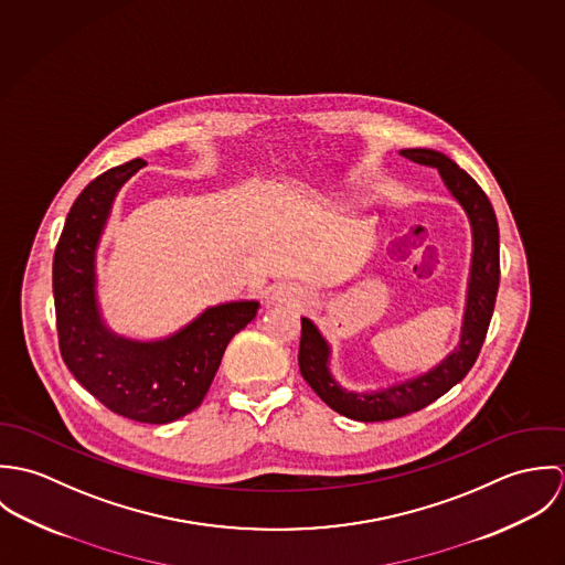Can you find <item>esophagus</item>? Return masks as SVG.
I'll return each instance as SVG.
<instances>
[{"label": "esophagus", "instance_id": "obj_1", "mask_svg": "<svg viewBox=\"0 0 565 565\" xmlns=\"http://www.w3.org/2000/svg\"><path fill=\"white\" fill-rule=\"evenodd\" d=\"M305 298H307V294H305V289L298 287V285H282V287H278L276 294H274V300L285 302V305H300Z\"/></svg>", "mask_w": 565, "mask_h": 565}]
</instances>
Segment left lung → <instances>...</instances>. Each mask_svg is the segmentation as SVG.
<instances>
[{
    "mask_svg": "<svg viewBox=\"0 0 565 565\" xmlns=\"http://www.w3.org/2000/svg\"><path fill=\"white\" fill-rule=\"evenodd\" d=\"M401 154L408 161L435 167L446 189L463 206L470 220L472 267H470V280H468V300H466L459 345L426 374H419L415 379H408L404 383H396L379 392L343 390L328 370V361H330L328 341L323 339L316 323L302 318L298 363L305 381L332 411L359 422H385V419L415 413L426 404L435 403L439 396L452 390L459 381H463V376L472 370L481 352L489 320L493 313V305H495L498 282H500L498 222H495L491 202L484 195L483 189L477 184V180L441 152L415 148V150H403Z\"/></svg>",
    "mask_w": 565,
    "mask_h": 565,
    "instance_id": "left-lung-1",
    "label": "left lung"
}]
</instances>
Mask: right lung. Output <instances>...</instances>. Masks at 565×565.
<instances>
[{
	"instance_id": "right-lung-1",
	"label": "right lung",
	"mask_w": 565,
	"mask_h": 565,
	"mask_svg": "<svg viewBox=\"0 0 565 565\" xmlns=\"http://www.w3.org/2000/svg\"><path fill=\"white\" fill-rule=\"evenodd\" d=\"M146 161L113 167L84 186L54 252V305L65 365L106 408L135 422L167 424L198 408L228 341L256 318L258 302H226L159 341L115 334L102 322L95 249L117 191Z\"/></svg>"
}]
</instances>
